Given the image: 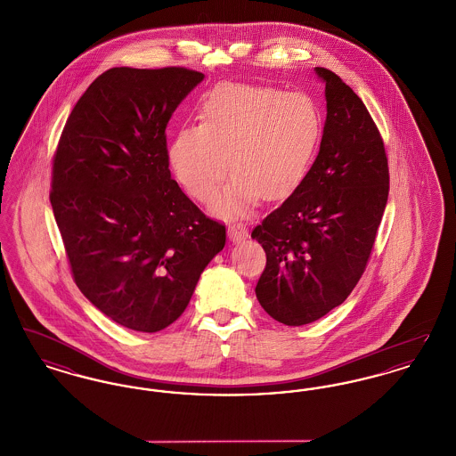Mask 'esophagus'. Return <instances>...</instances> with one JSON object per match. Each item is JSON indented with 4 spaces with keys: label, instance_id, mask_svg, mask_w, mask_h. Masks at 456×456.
Listing matches in <instances>:
<instances>
[{
    "label": "esophagus",
    "instance_id": "obj_1",
    "mask_svg": "<svg viewBox=\"0 0 456 456\" xmlns=\"http://www.w3.org/2000/svg\"><path fill=\"white\" fill-rule=\"evenodd\" d=\"M227 234H229V239L231 240H244V239L248 238V231H246V227L244 225H229L227 227Z\"/></svg>",
    "mask_w": 456,
    "mask_h": 456
}]
</instances>
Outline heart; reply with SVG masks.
<instances>
[{
  "instance_id": "1",
  "label": "heart",
  "mask_w": 456,
  "mask_h": 456,
  "mask_svg": "<svg viewBox=\"0 0 456 456\" xmlns=\"http://www.w3.org/2000/svg\"><path fill=\"white\" fill-rule=\"evenodd\" d=\"M196 118L198 125L175 133L169 166L190 195L210 203L231 164L234 174L216 201L222 216L246 214L260 196L290 195L322 134L320 109L307 94L248 84L212 88Z\"/></svg>"
}]
</instances>
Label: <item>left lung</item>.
Wrapping results in <instances>:
<instances>
[{
	"mask_svg": "<svg viewBox=\"0 0 456 456\" xmlns=\"http://www.w3.org/2000/svg\"><path fill=\"white\" fill-rule=\"evenodd\" d=\"M316 73L326 95L320 153L251 232L266 255L256 297L287 326L313 323L347 299L368 266L390 191L385 142L368 108L331 69Z\"/></svg>",
	"mask_w": 456,
	"mask_h": 456,
	"instance_id": "left-lung-1",
	"label": "left lung"
}]
</instances>
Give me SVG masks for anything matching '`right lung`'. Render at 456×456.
<instances>
[{
  "label": "right lung",
  "instance_id": "right-lung-1",
  "mask_svg": "<svg viewBox=\"0 0 456 456\" xmlns=\"http://www.w3.org/2000/svg\"><path fill=\"white\" fill-rule=\"evenodd\" d=\"M203 80L183 68H110L68 116L49 200L71 277L112 322L153 333L174 323L225 244L169 171L166 128Z\"/></svg>",
  "mask_w": 456,
  "mask_h": 456
}]
</instances>
